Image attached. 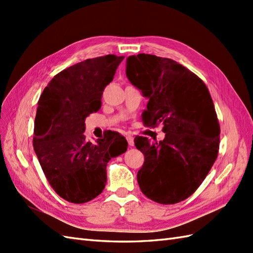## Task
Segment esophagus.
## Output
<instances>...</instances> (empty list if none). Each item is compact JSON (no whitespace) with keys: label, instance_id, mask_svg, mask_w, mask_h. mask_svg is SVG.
<instances>
[{"label":"esophagus","instance_id":"obj_1","mask_svg":"<svg viewBox=\"0 0 253 253\" xmlns=\"http://www.w3.org/2000/svg\"><path fill=\"white\" fill-rule=\"evenodd\" d=\"M126 139H127V141H128V144H129V147H132L133 144H135V142H133L132 136H127Z\"/></svg>","mask_w":253,"mask_h":253}]
</instances>
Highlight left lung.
<instances>
[{
    "mask_svg": "<svg viewBox=\"0 0 253 253\" xmlns=\"http://www.w3.org/2000/svg\"><path fill=\"white\" fill-rule=\"evenodd\" d=\"M127 78L149 98L144 126L163 124V141L137 136L144 155L137 174L142 193L161 204H175L195 192L215 162L219 124L209 89L195 73L170 58L151 54L127 58Z\"/></svg>",
    "mask_w": 253,
    "mask_h": 253,
    "instance_id": "obj_1",
    "label": "left lung"
}]
</instances>
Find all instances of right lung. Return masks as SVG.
Segmentation results:
<instances>
[{"instance_id":"1","label":"right lung","mask_w":253,"mask_h":253,"mask_svg":"<svg viewBox=\"0 0 253 253\" xmlns=\"http://www.w3.org/2000/svg\"><path fill=\"white\" fill-rule=\"evenodd\" d=\"M124 56L89 58L56 74L38 101L34 149L58 196L72 203L92 200L103 191L106 164L127 150L125 137L111 131L95 143L84 135V120L101 107Z\"/></svg>"}]
</instances>
